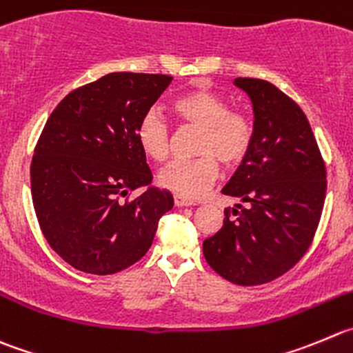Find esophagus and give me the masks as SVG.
<instances>
[{
	"label": "esophagus",
	"instance_id": "esophagus-1",
	"mask_svg": "<svg viewBox=\"0 0 353 353\" xmlns=\"http://www.w3.org/2000/svg\"><path fill=\"white\" fill-rule=\"evenodd\" d=\"M173 201H174V206H179V208H183V206H194V201H190V199H187V197H183V196H179V194H176V196L173 197Z\"/></svg>",
	"mask_w": 353,
	"mask_h": 353
}]
</instances>
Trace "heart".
I'll return each mask as SVG.
<instances>
[{
	"mask_svg": "<svg viewBox=\"0 0 353 353\" xmlns=\"http://www.w3.org/2000/svg\"><path fill=\"white\" fill-rule=\"evenodd\" d=\"M171 109L183 123L201 130L196 152L190 161H173L159 173V183L187 199L203 196L220 174V163L236 168L250 154L254 142V124L246 112L229 110V102L216 92L196 88L171 102ZM137 142L147 157L163 163L170 156L171 130L163 114L147 110L137 126Z\"/></svg>",
	"mask_w": 353,
	"mask_h": 353,
	"instance_id": "b5f03b06",
	"label": "heart"
}]
</instances>
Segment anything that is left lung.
<instances>
[{"label":"left lung","instance_id":"left-lung-1","mask_svg":"<svg viewBox=\"0 0 353 353\" xmlns=\"http://www.w3.org/2000/svg\"><path fill=\"white\" fill-rule=\"evenodd\" d=\"M234 85L253 103L254 142L221 190L241 204L225 208L223 227L204 239L203 253L223 279L258 286L307 253L324 206L325 166L298 103L263 79Z\"/></svg>","mask_w":353,"mask_h":353}]
</instances>
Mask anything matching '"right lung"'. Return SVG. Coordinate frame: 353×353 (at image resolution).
Segmentation results:
<instances>
[{
	"instance_id": "add662e5",
	"label": "right lung",
	"mask_w": 353,
	"mask_h": 353,
	"mask_svg": "<svg viewBox=\"0 0 353 353\" xmlns=\"http://www.w3.org/2000/svg\"><path fill=\"white\" fill-rule=\"evenodd\" d=\"M171 79L110 72L70 92L46 121L31 163L32 204L45 239L70 267L116 274L152 246L173 196L150 185L137 126ZM140 186L145 193L120 201Z\"/></svg>"
}]
</instances>
